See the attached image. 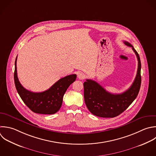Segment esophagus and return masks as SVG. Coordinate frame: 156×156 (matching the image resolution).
Here are the masks:
<instances>
[{"instance_id":"obj_1","label":"esophagus","mask_w":156,"mask_h":156,"mask_svg":"<svg viewBox=\"0 0 156 156\" xmlns=\"http://www.w3.org/2000/svg\"><path fill=\"white\" fill-rule=\"evenodd\" d=\"M77 77H78V79H80V80H82V79H85V74H84L83 73H79L77 74Z\"/></svg>"}]
</instances>
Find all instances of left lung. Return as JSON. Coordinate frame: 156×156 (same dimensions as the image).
<instances>
[{"instance_id":"obj_1","label":"left lung","mask_w":156,"mask_h":156,"mask_svg":"<svg viewBox=\"0 0 156 156\" xmlns=\"http://www.w3.org/2000/svg\"><path fill=\"white\" fill-rule=\"evenodd\" d=\"M124 44L132 48L138 60V69L131 87L121 94H112L106 91L94 80L87 79L83 83L84 100L89 111L95 116L113 118L122 113L136 98L141 86V62L139 55L132 44Z\"/></svg>"}]
</instances>
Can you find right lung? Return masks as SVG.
I'll return each instance as SVG.
<instances>
[{
    "label": "right lung",
    "instance_id": "right-lung-1",
    "mask_svg": "<svg viewBox=\"0 0 156 156\" xmlns=\"http://www.w3.org/2000/svg\"><path fill=\"white\" fill-rule=\"evenodd\" d=\"M16 60L17 57L15 64V83L17 91L24 104L36 113L52 115L57 112L62 106L66 90L76 80V74L69 75L60 79L44 91L35 93L26 90L20 83L17 76Z\"/></svg>",
    "mask_w": 156,
    "mask_h": 156
}]
</instances>
